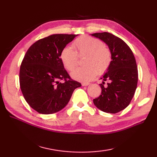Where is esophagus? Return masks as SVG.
Returning <instances> with one entry per match:
<instances>
[{
    "mask_svg": "<svg viewBox=\"0 0 157 157\" xmlns=\"http://www.w3.org/2000/svg\"><path fill=\"white\" fill-rule=\"evenodd\" d=\"M90 84V83H88V82H86V83H82V85L83 86H88Z\"/></svg>",
    "mask_w": 157,
    "mask_h": 157,
    "instance_id": "34e87169",
    "label": "esophagus"
}]
</instances>
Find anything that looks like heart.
<instances>
[{
    "instance_id": "heart-1",
    "label": "heart",
    "mask_w": 157,
    "mask_h": 157,
    "mask_svg": "<svg viewBox=\"0 0 157 157\" xmlns=\"http://www.w3.org/2000/svg\"><path fill=\"white\" fill-rule=\"evenodd\" d=\"M73 48L66 46L61 52L60 57L67 70L73 71L78 65V56L85 55L84 66L75 69L71 73L75 79L89 82L98 74L107 71L112 61L111 51L98 39L89 36H83L75 40Z\"/></svg>"
}]
</instances>
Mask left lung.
I'll use <instances>...</instances> for the list:
<instances>
[{
    "label": "left lung",
    "instance_id": "left-lung-1",
    "mask_svg": "<svg viewBox=\"0 0 157 157\" xmlns=\"http://www.w3.org/2000/svg\"><path fill=\"white\" fill-rule=\"evenodd\" d=\"M94 37L104 41L112 54V61L100 84L101 94L93 100L101 111L117 113L128 106L137 88L138 71L133 52L126 43L109 32L94 33ZM108 81L106 85L105 82Z\"/></svg>",
    "mask_w": 157,
    "mask_h": 157
}]
</instances>
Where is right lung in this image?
<instances>
[{
	"label": "right lung",
	"mask_w": 157,
	"mask_h": 157,
	"mask_svg": "<svg viewBox=\"0 0 157 157\" xmlns=\"http://www.w3.org/2000/svg\"><path fill=\"white\" fill-rule=\"evenodd\" d=\"M74 34H53L34 42L23 59L19 84L23 97L41 114H52L67 105L74 90L82 86L73 80L60 57Z\"/></svg>",
	"instance_id": "obj_1"
}]
</instances>
